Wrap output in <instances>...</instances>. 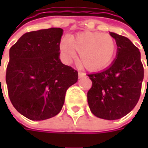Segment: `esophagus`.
Wrapping results in <instances>:
<instances>
[{"mask_svg": "<svg viewBox=\"0 0 148 148\" xmlns=\"http://www.w3.org/2000/svg\"><path fill=\"white\" fill-rule=\"evenodd\" d=\"M78 77H79V78H82V77H86V74H85L84 72L79 71V72H78Z\"/></svg>", "mask_w": 148, "mask_h": 148, "instance_id": "esophagus-1", "label": "esophagus"}]
</instances>
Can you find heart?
I'll return each mask as SVG.
<instances>
[{"label":"heart","mask_w":148,"mask_h":148,"mask_svg":"<svg viewBox=\"0 0 148 148\" xmlns=\"http://www.w3.org/2000/svg\"><path fill=\"white\" fill-rule=\"evenodd\" d=\"M60 49L68 62L80 53V62L90 71H99L110 64L116 53V42L109 34L81 32L71 38H63Z\"/></svg>","instance_id":"heart-1"}]
</instances>
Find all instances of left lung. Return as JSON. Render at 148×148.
<instances>
[{
    "instance_id": "obj_1",
    "label": "left lung",
    "mask_w": 148,
    "mask_h": 148,
    "mask_svg": "<svg viewBox=\"0 0 148 148\" xmlns=\"http://www.w3.org/2000/svg\"><path fill=\"white\" fill-rule=\"evenodd\" d=\"M110 34L116 41V59L104 71L89 74L92 86L87 92V101L94 115L114 120L136 106L144 71L139 49L128 38L112 32Z\"/></svg>"
}]
</instances>
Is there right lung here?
Instances as JSON below:
<instances>
[{"label":"right lung","mask_w":148,"mask_h":148,"mask_svg":"<svg viewBox=\"0 0 148 148\" xmlns=\"http://www.w3.org/2000/svg\"><path fill=\"white\" fill-rule=\"evenodd\" d=\"M62 34L61 28L28 32L10 49L9 97L15 110L31 120L57 115L66 90L77 82V71L59 58Z\"/></svg>","instance_id":"1"}]
</instances>
